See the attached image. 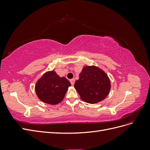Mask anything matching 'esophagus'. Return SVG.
<instances>
[{
	"label": "esophagus",
	"instance_id": "34e87169",
	"mask_svg": "<svg viewBox=\"0 0 150 150\" xmlns=\"http://www.w3.org/2000/svg\"><path fill=\"white\" fill-rule=\"evenodd\" d=\"M70 82L71 83V85L73 86L74 84V83H75V79H72L70 80Z\"/></svg>",
	"mask_w": 150,
	"mask_h": 150
}]
</instances>
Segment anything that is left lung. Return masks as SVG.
I'll return each mask as SVG.
<instances>
[{"label":"left lung","mask_w":150,"mask_h":150,"mask_svg":"<svg viewBox=\"0 0 150 150\" xmlns=\"http://www.w3.org/2000/svg\"><path fill=\"white\" fill-rule=\"evenodd\" d=\"M74 88L83 101L97 103L105 99L111 89V81L107 74L96 66H85L76 80Z\"/></svg>","instance_id":"obj_1"}]
</instances>
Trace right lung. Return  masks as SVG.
Instances as JSON below:
<instances>
[{"label":"right lung","mask_w":150,"mask_h":150,"mask_svg":"<svg viewBox=\"0 0 150 150\" xmlns=\"http://www.w3.org/2000/svg\"><path fill=\"white\" fill-rule=\"evenodd\" d=\"M71 86L65 77H60L52 70L47 71L36 82L35 91L40 101L56 105L61 102Z\"/></svg>","instance_id":"add662e5"}]
</instances>
